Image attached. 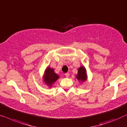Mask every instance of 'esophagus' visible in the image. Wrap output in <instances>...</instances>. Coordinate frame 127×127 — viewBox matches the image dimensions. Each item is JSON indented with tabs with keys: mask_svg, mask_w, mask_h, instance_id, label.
<instances>
[{
	"mask_svg": "<svg viewBox=\"0 0 127 127\" xmlns=\"http://www.w3.org/2000/svg\"><path fill=\"white\" fill-rule=\"evenodd\" d=\"M65 76L67 78H68L69 76V74L68 72L65 73Z\"/></svg>",
	"mask_w": 127,
	"mask_h": 127,
	"instance_id": "esophagus-1",
	"label": "esophagus"
}]
</instances>
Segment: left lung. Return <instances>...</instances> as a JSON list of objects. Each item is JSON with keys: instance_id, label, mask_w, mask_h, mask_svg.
Listing matches in <instances>:
<instances>
[{"instance_id": "8db88e82", "label": "left lung", "mask_w": 127, "mask_h": 127, "mask_svg": "<svg viewBox=\"0 0 127 127\" xmlns=\"http://www.w3.org/2000/svg\"><path fill=\"white\" fill-rule=\"evenodd\" d=\"M76 78L79 82L83 83L87 80V74L86 69L84 66L82 65L78 69V74L76 75Z\"/></svg>"}]
</instances>
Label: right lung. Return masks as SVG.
<instances>
[{
  "label": "right lung",
  "instance_id": "obj_1",
  "mask_svg": "<svg viewBox=\"0 0 127 127\" xmlns=\"http://www.w3.org/2000/svg\"><path fill=\"white\" fill-rule=\"evenodd\" d=\"M59 78V75L55 72L54 69L49 67H47L44 71L42 80L46 86L51 88L52 85Z\"/></svg>",
  "mask_w": 127,
  "mask_h": 127
}]
</instances>
